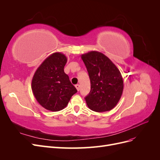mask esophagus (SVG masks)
<instances>
[{
	"label": "esophagus",
	"mask_w": 160,
	"mask_h": 160,
	"mask_svg": "<svg viewBox=\"0 0 160 160\" xmlns=\"http://www.w3.org/2000/svg\"><path fill=\"white\" fill-rule=\"evenodd\" d=\"M75 88H76L77 90L78 91L80 90V85H79V84H77V85H75Z\"/></svg>",
	"instance_id": "esophagus-1"
}]
</instances>
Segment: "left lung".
Wrapping results in <instances>:
<instances>
[{
	"instance_id": "8db88e82",
	"label": "left lung",
	"mask_w": 160,
	"mask_h": 160,
	"mask_svg": "<svg viewBox=\"0 0 160 160\" xmlns=\"http://www.w3.org/2000/svg\"><path fill=\"white\" fill-rule=\"evenodd\" d=\"M88 71L91 91L85 97L88 108L96 112L114 108L122 97L123 81L113 62L103 53L90 51L81 55Z\"/></svg>"
}]
</instances>
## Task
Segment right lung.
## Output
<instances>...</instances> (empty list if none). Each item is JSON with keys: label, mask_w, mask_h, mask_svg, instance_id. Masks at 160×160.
I'll use <instances>...</instances> for the list:
<instances>
[{"label": "right lung", "mask_w": 160, "mask_h": 160, "mask_svg": "<svg viewBox=\"0 0 160 160\" xmlns=\"http://www.w3.org/2000/svg\"><path fill=\"white\" fill-rule=\"evenodd\" d=\"M67 58L62 53L51 54L33 75L31 89L38 103L51 111L63 109L77 91L64 72Z\"/></svg>", "instance_id": "1"}]
</instances>
